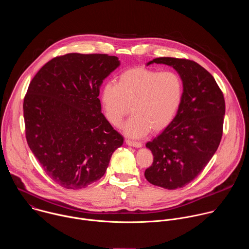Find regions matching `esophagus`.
Masks as SVG:
<instances>
[{"label":"esophagus","mask_w":249,"mask_h":249,"mask_svg":"<svg viewBox=\"0 0 249 249\" xmlns=\"http://www.w3.org/2000/svg\"><path fill=\"white\" fill-rule=\"evenodd\" d=\"M125 142H126V144L128 146H131V147H135V148H141L142 147L141 142H136V141H132V140H129V139H127Z\"/></svg>","instance_id":"1"}]
</instances>
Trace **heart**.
<instances>
[{"label":"heart","instance_id":"1","mask_svg":"<svg viewBox=\"0 0 249 249\" xmlns=\"http://www.w3.org/2000/svg\"><path fill=\"white\" fill-rule=\"evenodd\" d=\"M100 98L106 118L115 127L131 110L133 115L123 130L132 138H140L150 130L161 131L172 122L183 98V82L172 71L138 67L123 72L117 84H105Z\"/></svg>","mask_w":249,"mask_h":249}]
</instances>
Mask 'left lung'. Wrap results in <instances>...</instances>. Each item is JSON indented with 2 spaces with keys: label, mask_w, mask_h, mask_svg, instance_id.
I'll return each mask as SVG.
<instances>
[{
  "label": "left lung",
  "mask_w": 249,
  "mask_h": 249,
  "mask_svg": "<svg viewBox=\"0 0 249 249\" xmlns=\"http://www.w3.org/2000/svg\"><path fill=\"white\" fill-rule=\"evenodd\" d=\"M172 67L183 82V98L172 122L146 147L154 156L146 179L173 190L190 183L216 153L223 136L224 94L213 77L198 63L160 57L151 64Z\"/></svg>",
  "instance_id": "8db88e82"
}]
</instances>
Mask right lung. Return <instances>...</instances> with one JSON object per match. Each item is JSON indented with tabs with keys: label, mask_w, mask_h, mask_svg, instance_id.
Wrapping results in <instances>:
<instances>
[{
	"label": "right lung",
	"mask_w": 249,
	"mask_h": 249,
	"mask_svg": "<svg viewBox=\"0 0 249 249\" xmlns=\"http://www.w3.org/2000/svg\"><path fill=\"white\" fill-rule=\"evenodd\" d=\"M120 65L107 54L69 53L47 62L23 100L28 147L46 174L67 189L97 181L123 137L101 113L103 80Z\"/></svg>",
	"instance_id": "right-lung-1"
}]
</instances>
